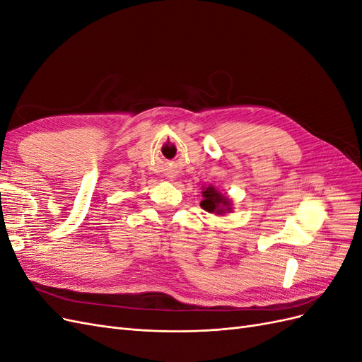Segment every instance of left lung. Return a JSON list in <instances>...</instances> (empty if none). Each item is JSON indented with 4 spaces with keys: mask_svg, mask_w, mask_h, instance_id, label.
<instances>
[{
    "mask_svg": "<svg viewBox=\"0 0 362 362\" xmlns=\"http://www.w3.org/2000/svg\"><path fill=\"white\" fill-rule=\"evenodd\" d=\"M201 206L202 210L210 214L225 216L228 213H233V201L226 194L218 192L211 184L208 187H202Z\"/></svg>",
    "mask_w": 362,
    "mask_h": 362,
    "instance_id": "obj_1",
    "label": "left lung"
}]
</instances>
